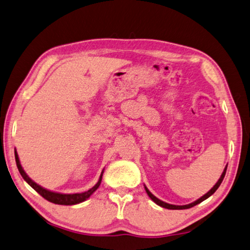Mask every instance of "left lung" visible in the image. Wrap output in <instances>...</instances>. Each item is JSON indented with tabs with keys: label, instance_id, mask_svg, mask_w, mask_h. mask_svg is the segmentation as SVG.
Masks as SVG:
<instances>
[{
	"label": "left lung",
	"instance_id": "8db88e82",
	"mask_svg": "<svg viewBox=\"0 0 250 250\" xmlns=\"http://www.w3.org/2000/svg\"><path fill=\"white\" fill-rule=\"evenodd\" d=\"M227 168H228V166L225 167V168H224V171H223V173H222V175H221V177L219 178V181L216 182V184L215 185L211 188V189L207 192L206 195H204L202 197H200V198L198 199V200H196V201H194V202H191V204H189V205H184V206H175V205H169V204H167V202H164V201H162V200H160V199H158L157 197L155 196H153L151 192L149 191V189L147 187L145 186V189H146V191H147V194H148V196L150 197V198H151L155 204H157L158 206H160V207H163V208H167V209H171V210H183V209H189V208H191V207H194V206H196V205H198V204H200V202H202L204 200H206L207 198H209V197L211 196V195H213L214 192H215V190L218 189L219 188V186L221 185V183H222V181H223V178H224V176H225V173H227Z\"/></svg>",
	"mask_w": 250,
	"mask_h": 250
}]
</instances>
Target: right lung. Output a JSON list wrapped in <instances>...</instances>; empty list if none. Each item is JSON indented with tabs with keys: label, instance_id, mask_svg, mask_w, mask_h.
<instances>
[{
	"label": "right lung",
	"instance_id": "add662e5",
	"mask_svg": "<svg viewBox=\"0 0 250 250\" xmlns=\"http://www.w3.org/2000/svg\"><path fill=\"white\" fill-rule=\"evenodd\" d=\"M15 160H16V166L18 167V171H20L21 175L22 176L23 180H25L28 184H29V185L32 188H34V189L38 192V194H40L44 199H46L50 202H53V204H55V205L72 206V205L81 204V202L87 200L89 197H90L93 194V192H95L98 189L99 186H100V184H101V181H102L103 171L101 172V175H100V178H99L98 183L87 191L81 192V194H61V192H54V191L45 189V188L41 187L40 185H38L37 183H35L29 176L27 175L26 172L23 171V168H22L21 164L20 162V158H18V154H17L16 151H15Z\"/></svg>",
	"mask_w": 250,
	"mask_h": 250
}]
</instances>
